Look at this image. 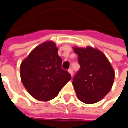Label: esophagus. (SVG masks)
<instances>
[{
  "instance_id": "34e87169",
  "label": "esophagus",
  "mask_w": 128,
  "mask_h": 128,
  "mask_svg": "<svg viewBox=\"0 0 128 128\" xmlns=\"http://www.w3.org/2000/svg\"><path fill=\"white\" fill-rule=\"evenodd\" d=\"M68 73H70V75H71V76H73V70L72 68H69L68 70Z\"/></svg>"
}]
</instances>
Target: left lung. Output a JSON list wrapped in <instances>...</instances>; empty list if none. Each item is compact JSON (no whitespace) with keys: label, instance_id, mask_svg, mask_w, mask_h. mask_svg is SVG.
Returning <instances> with one entry per match:
<instances>
[{"label":"left lung","instance_id":"8db88e82","mask_svg":"<svg viewBox=\"0 0 128 128\" xmlns=\"http://www.w3.org/2000/svg\"><path fill=\"white\" fill-rule=\"evenodd\" d=\"M78 54L80 70L73 80L78 98L86 104L101 100L110 92L115 73L106 56L98 49L73 48Z\"/></svg>","mask_w":128,"mask_h":128}]
</instances>
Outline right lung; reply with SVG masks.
Here are the masks:
<instances>
[{
    "mask_svg": "<svg viewBox=\"0 0 128 128\" xmlns=\"http://www.w3.org/2000/svg\"><path fill=\"white\" fill-rule=\"evenodd\" d=\"M52 42L43 43L30 52L20 65V78L30 95L40 101H48L59 94L71 79L62 68V60Z\"/></svg>",
    "mask_w": 128,
    "mask_h": 128,
    "instance_id": "1",
    "label": "right lung"
}]
</instances>
